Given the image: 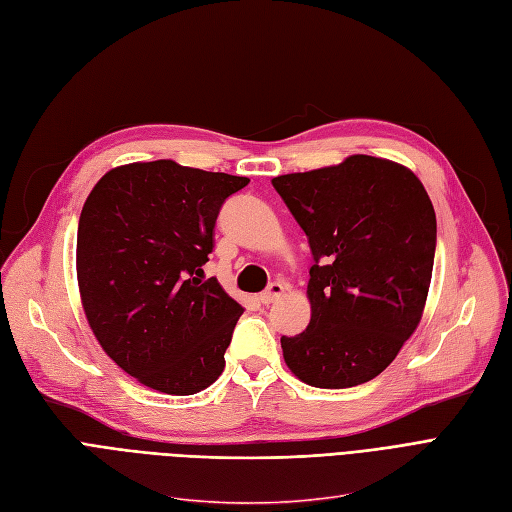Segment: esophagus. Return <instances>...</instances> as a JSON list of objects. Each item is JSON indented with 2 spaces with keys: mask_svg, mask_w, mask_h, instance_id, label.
<instances>
[{
  "mask_svg": "<svg viewBox=\"0 0 512 512\" xmlns=\"http://www.w3.org/2000/svg\"><path fill=\"white\" fill-rule=\"evenodd\" d=\"M285 293V285H282V282H272V285L263 291V293H259V299H261V304H274V301Z\"/></svg>",
  "mask_w": 512,
  "mask_h": 512,
  "instance_id": "obj_1",
  "label": "esophagus"
}]
</instances>
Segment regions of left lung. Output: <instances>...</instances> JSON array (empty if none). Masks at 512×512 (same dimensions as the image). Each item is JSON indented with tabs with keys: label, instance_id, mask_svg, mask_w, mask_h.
<instances>
[{
	"label": "left lung",
	"instance_id": "1",
	"mask_svg": "<svg viewBox=\"0 0 512 512\" xmlns=\"http://www.w3.org/2000/svg\"><path fill=\"white\" fill-rule=\"evenodd\" d=\"M308 236L310 325L280 337L289 369L316 388H352L380 375L418 327L432 278L437 217L409 168L350 156L274 177Z\"/></svg>",
	"mask_w": 512,
	"mask_h": 512
}]
</instances>
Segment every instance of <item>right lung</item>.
<instances>
[{
  "mask_svg": "<svg viewBox=\"0 0 512 512\" xmlns=\"http://www.w3.org/2000/svg\"><path fill=\"white\" fill-rule=\"evenodd\" d=\"M246 177L173 160L109 170L84 202L78 285L88 325L113 363L166 394L211 386L244 308L202 266L223 202Z\"/></svg>",
  "mask_w": 512,
  "mask_h": 512,
  "instance_id": "right-lung-1",
  "label": "right lung"
}]
</instances>
